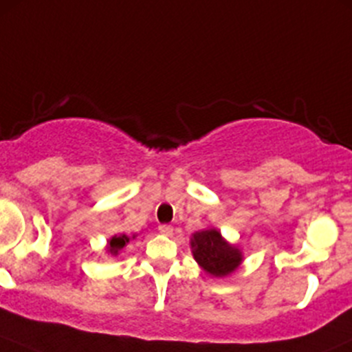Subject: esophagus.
Listing matches in <instances>:
<instances>
[{"mask_svg": "<svg viewBox=\"0 0 352 352\" xmlns=\"http://www.w3.org/2000/svg\"><path fill=\"white\" fill-rule=\"evenodd\" d=\"M158 230H160V233H162V235H166V236L173 235V226H170V225H162Z\"/></svg>", "mask_w": 352, "mask_h": 352, "instance_id": "obj_1", "label": "esophagus"}]
</instances>
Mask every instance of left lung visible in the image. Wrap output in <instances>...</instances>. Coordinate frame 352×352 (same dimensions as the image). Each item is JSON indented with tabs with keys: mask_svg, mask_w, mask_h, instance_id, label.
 <instances>
[{
	"mask_svg": "<svg viewBox=\"0 0 352 352\" xmlns=\"http://www.w3.org/2000/svg\"><path fill=\"white\" fill-rule=\"evenodd\" d=\"M190 250L199 267L212 278H226L242 265L240 247L230 243L216 228H204L192 233Z\"/></svg>",
	"mask_w": 352,
	"mask_h": 352,
	"instance_id": "left-lung-1",
	"label": "left lung"
}]
</instances>
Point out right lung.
<instances>
[{
	"label": "right lung",
	"instance_id": "obj_1",
	"mask_svg": "<svg viewBox=\"0 0 352 352\" xmlns=\"http://www.w3.org/2000/svg\"><path fill=\"white\" fill-rule=\"evenodd\" d=\"M138 235H126V233H120V235H113L112 239L107 240V245H105V250H107L109 255H112V257H117L119 255V252L122 250L124 247H126L127 243L131 242V240L136 239Z\"/></svg>",
	"mask_w": 352,
	"mask_h": 352
}]
</instances>
